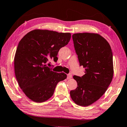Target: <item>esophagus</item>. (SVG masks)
Segmentation results:
<instances>
[{
    "mask_svg": "<svg viewBox=\"0 0 127 127\" xmlns=\"http://www.w3.org/2000/svg\"><path fill=\"white\" fill-rule=\"evenodd\" d=\"M72 78V74H68V75H67V78L68 79H71Z\"/></svg>",
    "mask_w": 127,
    "mask_h": 127,
    "instance_id": "34e87169",
    "label": "esophagus"
}]
</instances>
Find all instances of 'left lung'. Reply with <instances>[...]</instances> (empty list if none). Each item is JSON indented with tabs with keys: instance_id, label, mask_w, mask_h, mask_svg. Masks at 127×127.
Here are the masks:
<instances>
[{
	"instance_id": "obj_1",
	"label": "left lung",
	"mask_w": 127,
	"mask_h": 127,
	"mask_svg": "<svg viewBox=\"0 0 127 127\" xmlns=\"http://www.w3.org/2000/svg\"><path fill=\"white\" fill-rule=\"evenodd\" d=\"M72 38L79 65L85 69V74L73 76L78 86L70 91V95L76 104L87 106L101 97L112 81V50L109 42L99 34L74 33Z\"/></svg>"
}]
</instances>
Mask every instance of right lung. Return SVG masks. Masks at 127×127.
<instances>
[{"instance_id":"obj_1","label":"right lung","mask_w":127,"mask_h":127,"mask_svg":"<svg viewBox=\"0 0 127 127\" xmlns=\"http://www.w3.org/2000/svg\"><path fill=\"white\" fill-rule=\"evenodd\" d=\"M70 33L36 29L23 36L14 59L16 79L26 96L33 101L42 102L53 95L58 83L66 78L64 73L51 70L49 59L58 60L60 49L66 45Z\"/></svg>"}]
</instances>
